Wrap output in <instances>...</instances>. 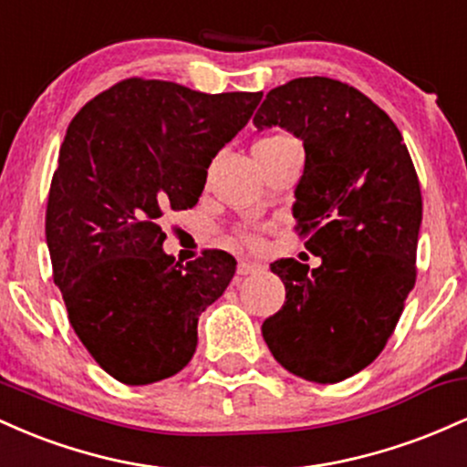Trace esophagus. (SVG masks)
Returning a JSON list of instances; mask_svg holds the SVG:
<instances>
[{"label": "esophagus", "mask_w": 467, "mask_h": 467, "mask_svg": "<svg viewBox=\"0 0 467 467\" xmlns=\"http://www.w3.org/2000/svg\"><path fill=\"white\" fill-rule=\"evenodd\" d=\"M261 265L259 264H250V261H241L239 267H237V275L239 276H248V275H254V272H259Z\"/></svg>", "instance_id": "34e87169"}]
</instances>
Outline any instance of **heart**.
<instances>
[{"label":"heart","mask_w":467,"mask_h":467,"mask_svg":"<svg viewBox=\"0 0 467 467\" xmlns=\"http://www.w3.org/2000/svg\"><path fill=\"white\" fill-rule=\"evenodd\" d=\"M289 138H285V136H275V138H265V140H259L254 144V149H270V147H276V144H281V142H287ZM245 241H248V244H256V239L252 237V234H245L244 237Z\"/></svg>","instance_id":"heart-1"}]
</instances>
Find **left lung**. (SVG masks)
<instances>
[{"label":"left lung","instance_id":"obj_1","mask_svg":"<svg viewBox=\"0 0 467 467\" xmlns=\"http://www.w3.org/2000/svg\"><path fill=\"white\" fill-rule=\"evenodd\" d=\"M256 130L303 140L305 169L292 215L307 233L312 267L278 259L285 303L261 331L298 378L334 384L368 367L398 325L415 285L421 191L395 122L356 88L325 77L270 89Z\"/></svg>","mask_w":467,"mask_h":467}]
</instances>
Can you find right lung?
Wrapping results in <instances>:
<instances>
[{
    "mask_svg": "<svg viewBox=\"0 0 467 467\" xmlns=\"http://www.w3.org/2000/svg\"><path fill=\"white\" fill-rule=\"evenodd\" d=\"M261 96L127 78L69 122L46 241L69 323L118 382L142 387L180 373L197 349L202 312L234 276L237 261L222 250L175 264L158 219L164 208L195 206L213 158Z\"/></svg>",
    "mask_w": 467,
    "mask_h": 467,
    "instance_id": "right-lung-1",
    "label": "right lung"
}]
</instances>
